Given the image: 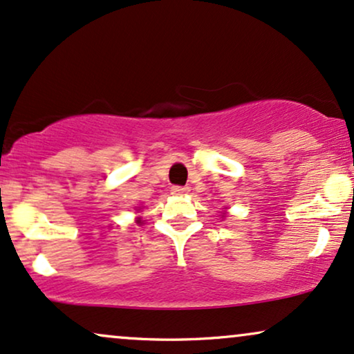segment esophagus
<instances>
[{"mask_svg":"<svg viewBox=\"0 0 354 354\" xmlns=\"http://www.w3.org/2000/svg\"><path fill=\"white\" fill-rule=\"evenodd\" d=\"M187 191H189V187H186V186H173L171 187V194H174V196H183V194H186Z\"/></svg>","mask_w":354,"mask_h":354,"instance_id":"34e87169","label":"esophagus"}]
</instances>
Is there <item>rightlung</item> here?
Masks as SVG:
<instances>
[{
  "label": "right lung",
  "instance_id": "obj_1",
  "mask_svg": "<svg viewBox=\"0 0 354 354\" xmlns=\"http://www.w3.org/2000/svg\"><path fill=\"white\" fill-rule=\"evenodd\" d=\"M137 223H142V218H140V217H138V218H137Z\"/></svg>",
  "mask_w": 354,
  "mask_h": 354
}]
</instances>
